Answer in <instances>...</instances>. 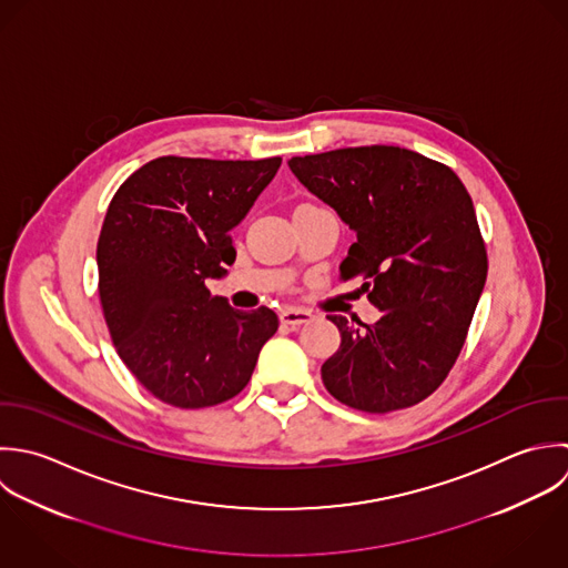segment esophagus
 Listing matches in <instances>:
<instances>
[{
  "mask_svg": "<svg viewBox=\"0 0 568 568\" xmlns=\"http://www.w3.org/2000/svg\"><path fill=\"white\" fill-rule=\"evenodd\" d=\"M280 320L286 326H302V324H308L313 320V315L308 311H304V308H284L280 313Z\"/></svg>",
  "mask_w": 568,
  "mask_h": 568,
  "instance_id": "34e87169",
  "label": "esophagus"
}]
</instances>
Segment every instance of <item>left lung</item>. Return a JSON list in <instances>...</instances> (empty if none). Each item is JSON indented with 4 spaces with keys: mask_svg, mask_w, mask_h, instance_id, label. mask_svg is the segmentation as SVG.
<instances>
[{
    "mask_svg": "<svg viewBox=\"0 0 568 568\" xmlns=\"http://www.w3.org/2000/svg\"><path fill=\"white\" fill-rule=\"evenodd\" d=\"M357 240L342 262L364 273L375 324L328 315L339 351L322 366L326 389L362 412L427 398L452 371L487 280L476 211L460 179L412 150L346 148L288 161Z\"/></svg>",
    "mask_w": 568,
    "mask_h": 568,
    "instance_id": "8db88e82",
    "label": "left lung"
}]
</instances>
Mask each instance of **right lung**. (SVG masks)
I'll list each match as a JSON object with an SVG mask.
<instances>
[{
  "mask_svg": "<svg viewBox=\"0 0 568 568\" xmlns=\"http://www.w3.org/2000/svg\"><path fill=\"white\" fill-rule=\"evenodd\" d=\"M282 159L163 156L112 197L97 244L99 295L119 357L156 398L209 407L233 398L275 335V311L211 297L229 275L231 231L275 179Z\"/></svg>",
  "mask_w": 568,
  "mask_h": 568,
  "instance_id": "right-lung-1",
  "label": "right lung"
}]
</instances>
